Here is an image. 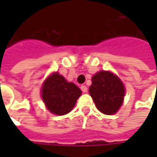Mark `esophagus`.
I'll list each match as a JSON object with an SVG mask.
<instances>
[{"label": "esophagus", "instance_id": "1", "mask_svg": "<svg viewBox=\"0 0 157 157\" xmlns=\"http://www.w3.org/2000/svg\"><path fill=\"white\" fill-rule=\"evenodd\" d=\"M87 87L86 86H81V91L83 93H87Z\"/></svg>", "mask_w": 157, "mask_h": 157}]
</instances>
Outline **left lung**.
Here are the masks:
<instances>
[{"label":"left lung","mask_w":157,"mask_h":157,"mask_svg":"<svg viewBox=\"0 0 157 157\" xmlns=\"http://www.w3.org/2000/svg\"><path fill=\"white\" fill-rule=\"evenodd\" d=\"M89 94L102 113L111 115L123 103L125 87L117 76L107 71H100L92 78Z\"/></svg>","instance_id":"obj_1"}]
</instances>
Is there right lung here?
Listing matches in <instances>:
<instances>
[{
    "label": "right lung",
    "instance_id": "1",
    "mask_svg": "<svg viewBox=\"0 0 157 157\" xmlns=\"http://www.w3.org/2000/svg\"><path fill=\"white\" fill-rule=\"evenodd\" d=\"M82 92L75 84L58 72H54L44 82L41 96L46 107L53 114L64 115L72 110Z\"/></svg>",
    "mask_w": 157,
    "mask_h": 157
}]
</instances>
